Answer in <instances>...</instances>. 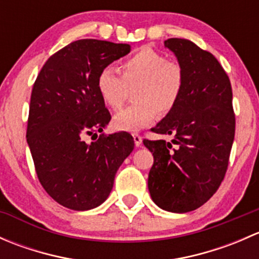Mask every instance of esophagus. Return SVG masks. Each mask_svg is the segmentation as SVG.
Segmentation results:
<instances>
[{
	"label": "esophagus",
	"mask_w": 259,
	"mask_h": 259,
	"mask_svg": "<svg viewBox=\"0 0 259 259\" xmlns=\"http://www.w3.org/2000/svg\"><path fill=\"white\" fill-rule=\"evenodd\" d=\"M133 138H134V143H135V145H137V146L142 145L143 138L140 137V135L138 134V133H134V134H133Z\"/></svg>",
	"instance_id": "esophagus-1"
}]
</instances>
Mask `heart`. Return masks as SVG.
Wrapping results in <instances>:
<instances>
[{
    "mask_svg": "<svg viewBox=\"0 0 259 259\" xmlns=\"http://www.w3.org/2000/svg\"><path fill=\"white\" fill-rule=\"evenodd\" d=\"M185 74L182 65L161 52L143 48L119 64V74L104 67L96 76V91L101 101L117 110L126 98L127 89L134 88L129 108L114 117V126L134 132L150 124L158 113L166 115L178 105L184 90Z\"/></svg>",
    "mask_w": 259,
    "mask_h": 259,
    "instance_id": "b5f03b06",
    "label": "heart"
}]
</instances>
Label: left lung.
<instances>
[{
	"mask_svg": "<svg viewBox=\"0 0 259 259\" xmlns=\"http://www.w3.org/2000/svg\"><path fill=\"white\" fill-rule=\"evenodd\" d=\"M185 83L178 105L151 132L173 140L143 143L153 153L148 188L164 210L187 213L213 197L227 173L236 133L232 85L218 60L187 38H168Z\"/></svg>",
	"mask_w": 259,
	"mask_h": 259,
	"instance_id": "obj_1",
	"label": "left lung"
}]
</instances>
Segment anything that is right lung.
Returning a JSON list of instances; mask_svg holds the SVG:
<instances>
[{
	"instance_id": "add662e5",
	"label": "right lung",
	"mask_w": 259,
	"mask_h": 259,
	"mask_svg": "<svg viewBox=\"0 0 259 259\" xmlns=\"http://www.w3.org/2000/svg\"><path fill=\"white\" fill-rule=\"evenodd\" d=\"M129 51L126 44L77 40L51 55L36 77L26 138L41 185L62 207L100 205L134 149L129 133H103L111 115L95 85L99 71Z\"/></svg>"
}]
</instances>
